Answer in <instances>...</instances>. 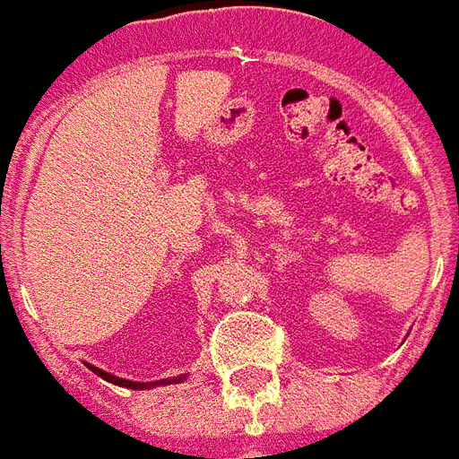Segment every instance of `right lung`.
<instances>
[{"instance_id":"right-lung-1","label":"right lung","mask_w":459,"mask_h":459,"mask_svg":"<svg viewBox=\"0 0 459 459\" xmlns=\"http://www.w3.org/2000/svg\"><path fill=\"white\" fill-rule=\"evenodd\" d=\"M89 370H94L100 379H106V382H110V385L125 386V389H134V391L152 389V386H162V385H181V382H184V379L188 377V372H186V375H178V377L158 379V382H132V379H122V377H117V375H110V372L100 370V368H94V365H89Z\"/></svg>"}]
</instances>
